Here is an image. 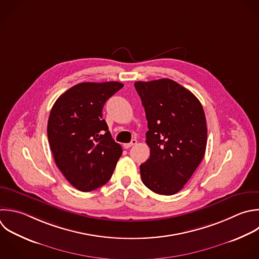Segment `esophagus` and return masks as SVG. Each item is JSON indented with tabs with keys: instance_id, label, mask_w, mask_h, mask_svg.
I'll use <instances>...</instances> for the list:
<instances>
[{
	"instance_id": "1",
	"label": "esophagus",
	"mask_w": 259,
	"mask_h": 259,
	"mask_svg": "<svg viewBox=\"0 0 259 259\" xmlns=\"http://www.w3.org/2000/svg\"><path fill=\"white\" fill-rule=\"evenodd\" d=\"M138 144V141L136 140V139H134V140H132V142L131 143H128V144H124L123 145V147L125 148V149H130L131 147H133V146H135V145H137Z\"/></svg>"
}]
</instances>
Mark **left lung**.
I'll use <instances>...</instances> for the list:
<instances>
[{
    "mask_svg": "<svg viewBox=\"0 0 259 259\" xmlns=\"http://www.w3.org/2000/svg\"><path fill=\"white\" fill-rule=\"evenodd\" d=\"M146 111V143L150 158L140 166L144 184L152 191L172 195L181 190L200 164L207 128L199 100L170 79L136 82Z\"/></svg>",
    "mask_w": 259,
    "mask_h": 259,
    "instance_id": "1",
    "label": "left lung"
}]
</instances>
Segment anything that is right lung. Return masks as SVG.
Instances as JSON below:
<instances>
[{
	"label": "right lung",
	"instance_id": "add662e5",
	"mask_svg": "<svg viewBox=\"0 0 259 259\" xmlns=\"http://www.w3.org/2000/svg\"><path fill=\"white\" fill-rule=\"evenodd\" d=\"M122 87L114 81L80 83L62 94L51 110L48 137L55 162L81 191L104 185L122 154L102 118L105 102Z\"/></svg>",
	"mask_w": 259,
	"mask_h": 259
}]
</instances>
